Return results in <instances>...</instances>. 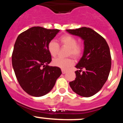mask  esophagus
<instances>
[{
  "mask_svg": "<svg viewBox=\"0 0 123 123\" xmlns=\"http://www.w3.org/2000/svg\"><path fill=\"white\" fill-rule=\"evenodd\" d=\"M62 73L63 74H65V73H66V71L65 70H62Z\"/></svg>",
  "mask_w": 123,
  "mask_h": 123,
  "instance_id": "34e87169",
  "label": "esophagus"
}]
</instances>
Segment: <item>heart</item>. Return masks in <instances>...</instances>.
Wrapping results in <instances>:
<instances>
[{"instance_id": "1", "label": "heart", "mask_w": 123, "mask_h": 123, "mask_svg": "<svg viewBox=\"0 0 123 123\" xmlns=\"http://www.w3.org/2000/svg\"><path fill=\"white\" fill-rule=\"evenodd\" d=\"M60 44L62 47L68 48L67 55L72 56L74 58H79L81 55L83 51L82 44L77 43V39L70 35H64L59 39ZM49 53L53 57H55L58 53L60 46L58 43L54 40H51L47 45ZM53 65L55 66L60 68L63 70H66L74 63L71 58H56L53 61Z\"/></svg>"}]
</instances>
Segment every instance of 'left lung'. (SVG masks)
Instances as JSON below:
<instances>
[{"label":"left lung","instance_id":"8db88e82","mask_svg":"<svg viewBox=\"0 0 123 123\" xmlns=\"http://www.w3.org/2000/svg\"><path fill=\"white\" fill-rule=\"evenodd\" d=\"M66 31L81 37L84 44L83 55L76 66L80 70L75 72V80L69 85L78 95L91 97L102 88L109 75L111 63L109 47L105 39L90 28Z\"/></svg>","mask_w":123,"mask_h":123}]
</instances>
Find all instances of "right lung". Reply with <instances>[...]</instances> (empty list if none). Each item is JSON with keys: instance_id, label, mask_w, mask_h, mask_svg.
Here are the masks:
<instances>
[{"instance_id": "obj_1", "label": "right lung", "mask_w": 123, "mask_h": 123, "mask_svg": "<svg viewBox=\"0 0 123 123\" xmlns=\"http://www.w3.org/2000/svg\"><path fill=\"white\" fill-rule=\"evenodd\" d=\"M59 29L34 26L18 35L12 54V65L21 88L29 95L42 97L55 84L61 70L48 65L51 61L47 45Z\"/></svg>"}]
</instances>
